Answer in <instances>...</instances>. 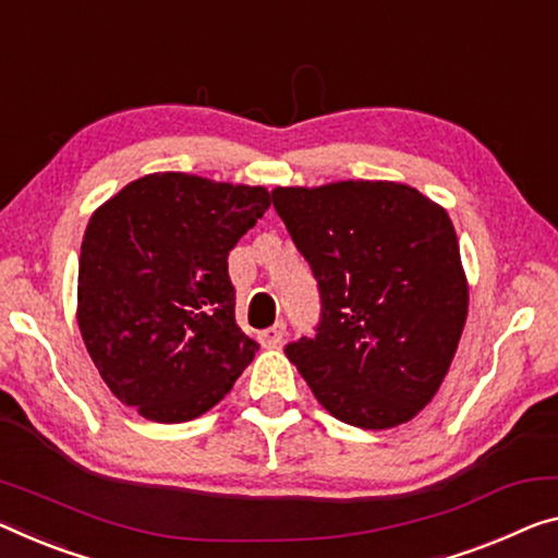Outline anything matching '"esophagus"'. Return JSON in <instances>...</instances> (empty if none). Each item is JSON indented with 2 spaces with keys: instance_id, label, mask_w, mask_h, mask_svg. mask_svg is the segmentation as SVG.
Masks as SVG:
<instances>
[{
  "instance_id": "esophagus-1",
  "label": "esophagus",
  "mask_w": 558,
  "mask_h": 558,
  "mask_svg": "<svg viewBox=\"0 0 558 558\" xmlns=\"http://www.w3.org/2000/svg\"><path fill=\"white\" fill-rule=\"evenodd\" d=\"M284 337H287V324L284 322H277V324H274V327L264 329L259 333V341L267 349H271V347H279L281 341H284Z\"/></svg>"
}]
</instances>
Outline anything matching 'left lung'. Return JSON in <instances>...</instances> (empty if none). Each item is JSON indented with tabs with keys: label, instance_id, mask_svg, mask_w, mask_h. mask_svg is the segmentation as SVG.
<instances>
[{
	"label": "left lung",
	"instance_id": "8db88e82",
	"mask_svg": "<svg viewBox=\"0 0 558 558\" xmlns=\"http://www.w3.org/2000/svg\"><path fill=\"white\" fill-rule=\"evenodd\" d=\"M274 209L322 294L314 339L287 347L319 404L359 428L414 418L447 376L469 312L449 214L401 182L277 186Z\"/></svg>",
	"mask_w": 558,
	"mask_h": 558
}]
</instances>
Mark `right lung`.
<instances>
[{"mask_svg":"<svg viewBox=\"0 0 558 558\" xmlns=\"http://www.w3.org/2000/svg\"><path fill=\"white\" fill-rule=\"evenodd\" d=\"M269 204L264 186L157 171L92 214L76 324L109 391L136 414L192 422L252 364L259 344L236 327L227 256Z\"/></svg>","mask_w":558,"mask_h":558,"instance_id":"1","label":"right lung"}]
</instances>
